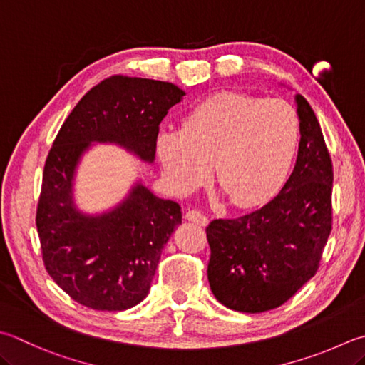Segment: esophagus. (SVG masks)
<instances>
[{"instance_id": "obj_1", "label": "esophagus", "mask_w": 365, "mask_h": 365, "mask_svg": "<svg viewBox=\"0 0 365 365\" xmlns=\"http://www.w3.org/2000/svg\"><path fill=\"white\" fill-rule=\"evenodd\" d=\"M185 219L190 222H195L198 225H206L208 224V217H206L203 212L197 211V210H189L187 212H185Z\"/></svg>"}]
</instances>
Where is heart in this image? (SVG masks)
<instances>
[{"mask_svg": "<svg viewBox=\"0 0 365 365\" xmlns=\"http://www.w3.org/2000/svg\"><path fill=\"white\" fill-rule=\"evenodd\" d=\"M299 138V118L289 103L222 92L190 109L184 128L162 130L157 155L176 192L198 187L215 162L217 181L232 203L256 206L284 185Z\"/></svg>", "mask_w": 365, "mask_h": 365, "instance_id": "heart-1", "label": "heart"}]
</instances>
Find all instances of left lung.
<instances>
[{
  "instance_id": "1",
  "label": "left lung",
  "mask_w": 365,
  "mask_h": 365,
  "mask_svg": "<svg viewBox=\"0 0 365 365\" xmlns=\"http://www.w3.org/2000/svg\"><path fill=\"white\" fill-rule=\"evenodd\" d=\"M294 101L300 141L284 187L260 210L206 227L210 287L230 310L262 313L283 305L314 277L331 235V155L312 106L299 93Z\"/></svg>"
}]
</instances>
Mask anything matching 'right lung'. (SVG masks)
I'll return each instance as SVG.
<instances>
[{
    "instance_id": "right-lung-1",
    "label": "right lung",
    "mask_w": 365,
    "mask_h": 365,
    "mask_svg": "<svg viewBox=\"0 0 365 365\" xmlns=\"http://www.w3.org/2000/svg\"><path fill=\"white\" fill-rule=\"evenodd\" d=\"M184 91L171 82L113 76L74 106L47 155L36 227L47 273L81 305L122 312L150 289L165 243L181 224V206L141 180L106 211L76 205V173L95 144H115L141 162L155 160L159 125Z\"/></svg>"
}]
</instances>
